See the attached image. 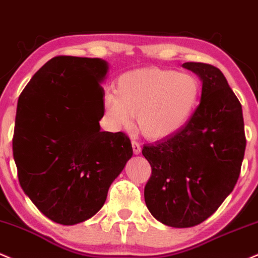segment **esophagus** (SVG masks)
I'll list each match as a JSON object with an SVG mask.
<instances>
[{"instance_id": "1", "label": "esophagus", "mask_w": 258, "mask_h": 258, "mask_svg": "<svg viewBox=\"0 0 258 258\" xmlns=\"http://www.w3.org/2000/svg\"><path fill=\"white\" fill-rule=\"evenodd\" d=\"M132 146H133V152H134V154H139L141 152V145L139 144L138 141L133 140L132 141Z\"/></svg>"}]
</instances>
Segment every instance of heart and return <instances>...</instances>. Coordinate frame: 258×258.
Returning <instances> with one entry per match:
<instances>
[{"label": "heart", "mask_w": 258, "mask_h": 258, "mask_svg": "<svg viewBox=\"0 0 258 258\" xmlns=\"http://www.w3.org/2000/svg\"><path fill=\"white\" fill-rule=\"evenodd\" d=\"M114 93L104 96L112 128H128L136 116L138 129L148 139L178 132L192 117L201 95L196 76L164 69H140L118 78Z\"/></svg>", "instance_id": "heart-1"}]
</instances>
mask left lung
Masks as SVG:
<instances>
[{
    "instance_id": "left-lung-1",
    "label": "left lung",
    "mask_w": 258,
    "mask_h": 258,
    "mask_svg": "<svg viewBox=\"0 0 258 258\" xmlns=\"http://www.w3.org/2000/svg\"><path fill=\"white\" fill-rule=\"evenodd\" d=\"M182 66L201 78V104L183 128L142 148L152 168L145 202L175 228L199 225L219 209L237 183L246 147L241 105L222 72L203 62Z\"/></svg>"
}]
</instances>
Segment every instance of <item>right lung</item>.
I'll list each match as a JSON object with an SVG mask.
<instances>
[{
	"instance_id": "add662e5",
	"label": "right lung",
	"mask_w": 258,
	"mask_h": 258,
	"mask_svg": "<svg viewBox=\"0 0 258 258\" xmlns=\"http://www.w3.org/2000/svg\"><path fill=\"white\" fill-rule=\"evenodd\" d=\"M108 65L59 55L33 75L18 101L13 157L21 188L44 216L76 225L105 204L132 158L124 133L100 130Z\"/></svg>"
}]
</instances>
